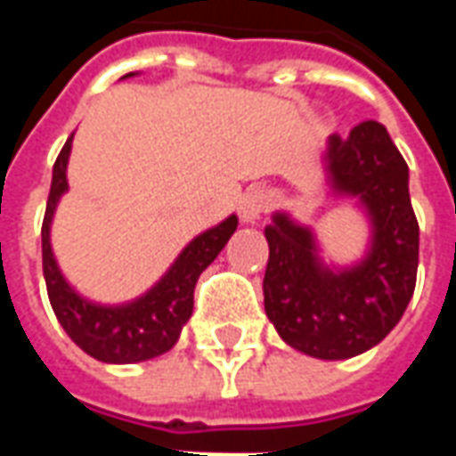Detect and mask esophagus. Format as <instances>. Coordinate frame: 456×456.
<instances>
[{
	"label": "esophagus",
	"mask_w": 456,
	"mask_h": 456,
	"mask_svg": "<svg viewBox=\"0 0 456 456\" xmlns=\"http://www.w3.org/2000/svg\"><path fill=\"white\" fill-rule=\"evenodd\" d=\"M268 205H271V195H268L264 188H251L247 190L241 200H239V217L247 224H254L256 219H261V215L266 212Z\"/></svg>",
	"instance_id": "obj_1"
}]
</instances>
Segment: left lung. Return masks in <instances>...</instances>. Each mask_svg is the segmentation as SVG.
<instances>
[{"instance_id":"1","label":"left lung","mask_w":456,"mask_h":456,"mask_svg":"<svg viewBox=\"0 0 456 456\" xmlns=\"http://www.w3.org/2000/svg\"><path fill=\"white\" fill-rule=\"evenodd\" d=\"M327 192L352 198L369 222L359 261L320 256L315 232L288 212L264 229L268 266L264 307L286 344L315 359H352L398 325L418 276L420 229L408 192V163L379 121H362L322 151Z\"/></svg>"}]
</instances>
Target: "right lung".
Here are the masks:
<instances>
[{
    "label": "right lung",
    "instance_id": "obj_1",
    "mask_svg": "<svg viewBox=\"0 0 456 456\" xmlns=\"http://www.w3.org/2000/svg\"><path fill=\"white\" fill-rule=\"evenodd\" d=\"M131 75L136 73L124 77ZM73 136L65 141L63 151L55 159L51 195L41 227L48 300L68 337L93 359L104 363L149 362L173 349V344L178 342L183 327L188 325L192 315V293L198 286L200 273L227 247L229 237L237 232L239 219L237 215H229L219 224L198 234L143 296L119 305L94 303L90 297L80 296L68 283L51 247L55 208L68 192V160L73 149Z\"/></svg>",
    "mask_w": 456,
    "mask_h": 456
}]
</instances>
